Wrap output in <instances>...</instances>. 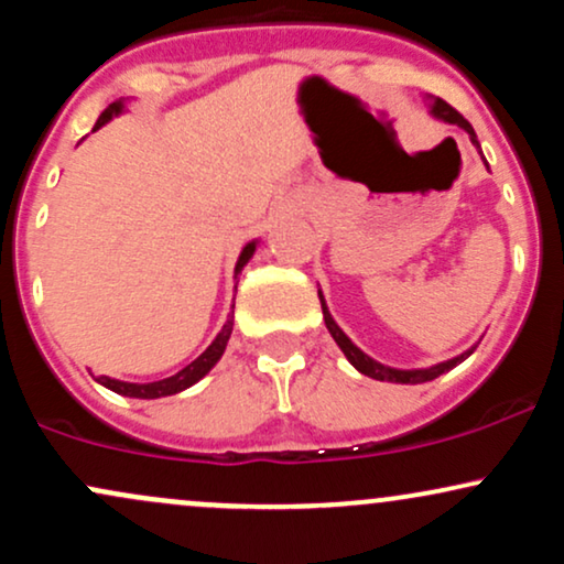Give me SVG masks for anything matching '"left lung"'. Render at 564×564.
Wrapping results in <instances>:
<instances>
[{
  "label": "left lung",
  "mask_w": 564,
  "mask_h": 564,
  "mask_svg": "<svg viewBox=\"0 0 564 564\" xmlns=\"http://www.w3.org/2000/svg\"><path fill=\"white\" fill-rule=\"evenodd\" d=\"M426 106H430V116H432V119L445 121V124H456V127H462L464 132L469 134L471 145L480 148V142H477L475 129H471L469 121L464 119V116L458 113L456 108H451L448 102L440 100V97H430V102H426ZM318 296H321L323 321H326L328 334L334 336V341H336V345H339L341 352H345V358H347L349 364H352L355 368H358L360 373H366V377H371V379H377V381H394V384H422V381H432V379H437L440 373L451 371V368H456L458 364H464V360H467L469 355L475 352V349H477V345H475V347L464 349V352H462V355H456V358L443 360V364L430 366V368H392V366H384V364H379V360L368 358V355L364 352V349H360L358 345H355V341L349 339V336H347L345 332H341L339 326H336V321L332 318V313H328V304H326V300H323L321 291H318Z\"/></svg>",
  "instance_id": "left-lung-1"
}]
</instances>
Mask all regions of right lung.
Here are the masks:
<instances>
[{
	"instance_id": "right-lung-1",
	"label": "right lung",
	"mask_w": 564,
	"mask_h": 564,
	"mask_svg": "<svg viewBox=\"0 0 564 564\" xmlns=\"http://www.w3.org/2000/svg\"><path fill=\"white\" fill-rule=\"evenodd\" d=\"M127 102L124 100H116L111 102V106L106 108V111L100 113V119L95 121V129L106 127L108 121L113 119V116L124 113ZM257 243L260 241H249L241 249V254H238V262H236V275L241 273V270L246 268V262L254 257L257 251ZM232 334V315H228V323L223 326V332H219L215 336V341H212L209 347L204 349V352L198 355L193 364H187L183 371H177L174 377H166V379H159V381H148V384H134V381H121V379H111V377H97V381H100L102 387H108V390L116 392V394H124V398H140V400H156V398H166V394H177L187 390V387L196 384L198 379H204L206 373L212 371V368L217 366V360L223 358L225 347H228V339Z\"/></svg>"
}]
</instances>
